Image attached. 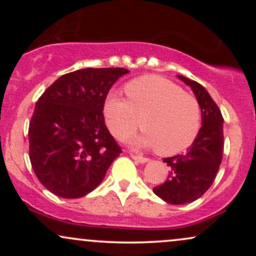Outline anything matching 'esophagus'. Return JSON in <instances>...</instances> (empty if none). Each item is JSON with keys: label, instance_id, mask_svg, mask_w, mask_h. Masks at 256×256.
I'll use <instances>...</instances> for the list:
<instances>
[{"label": "esophagus", "instance_id": "1", "mask_svg": "<svg viewBox=\"0 0 256 256\" xmlns=\"http://www.w3.org/2000/svg\"><path fill=\"white\" fill-rule=\"evenodd\" d=\"M131 158H134V160L138 161V162H140V164H146V162H148V161H149V158H148L140 156V155H134V154H131Z\"/></svg>", "mask_w": 256, "mask_h": 256}]
</instances>
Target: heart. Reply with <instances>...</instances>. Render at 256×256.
Instances as JSON below:
<instances>
[{"label": "heart", "instance_id": "obj_1", "mask_svg": "<svg viewBox=\"0 0 256 256\" xmlns=\"http://www.w3.org/2000/svg\"><path fill=\"white\" fill-rule=\"evenodd\" d=\"M128 100L110 94L106 98L104 116L110 134L124 140L140 125L144 132L132 143L154 148L171 156L192 144L201 128L198 98L179 85L158 76H144L125 85Z\"/></svg>", "mask_w": 256, "mask_h": 256}]
</instances>
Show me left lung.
Instances as JSON below:
<instances>
[{
    "instance_id": "8db88e82",
    "label": "left lung",
    "mask_w": 256,
    "mask_h": 256,
    "mask_svg": "<svg viewBox=\"0 0 256 256\" xmlns=\"http://www.w3.org/2000/svg\"><path fill=\"white\" fill-rule=\"evenodd\" d=\"M177 77L195 94L201 107L202 126L185 154L164 158V162L170 166L168 177L152 192L167 204H184L201 198L216 179L224 152V119L219 107L201 84L184 76Z\"/></svg>"
}]
</instances>
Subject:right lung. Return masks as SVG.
I'll use <instances>...</instances> for the list:
<instances>
[{
    "label": "right lung",
    "instance_id": "add662e5",
    "mask_svg": "<svg viewBox=\"0 0 256 256\" xmlns=\"http://www.w3.org/2000/svg\"><path fill=\"white\" fill-rule=\"evenodd\" d=\"M125 68L67 73L38 98L28 126L30 160L38 180L64 198H78L104 180L122 152L104 124L110 89Z\"/></svg>",
    "mask_w": 256,
    "mask_h": 256
}]
</instances>
